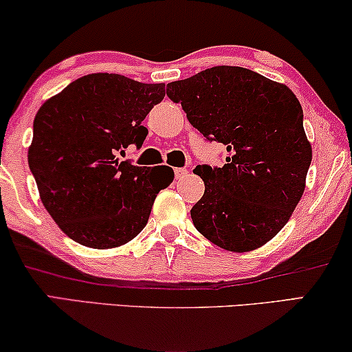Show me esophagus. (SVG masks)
<instances>
[{
    "label": "esophagus",
    "instance_id": "34e87169",
    "mask_svg": "<svg viewBox=\"0 0 352 352\" xmlns=\"http://www.w3.org/2000/svg\"><path fill=\"white\" fill-rule=\"evenodd\" d=\"M187 173H189V171H187L186 168H176V170H175L176 179H182V177L187 176Z\"/></svg>",
    "mask_w": 352,
    "mask_h": 352
}]
</instances>
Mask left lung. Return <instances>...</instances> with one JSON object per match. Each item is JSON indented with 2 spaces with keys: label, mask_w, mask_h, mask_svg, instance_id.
Masks as SVG:
<instances>
[{
  "label": "left lung",
  "mask_w": 352,
  "mask_h": 352,
  "mask_svg": "<svg viewBox=\"0 0 352 352\" xmlns=\"http://www.w3.org/2000/svg\"><path fill=\"white\" fill-rule=\"evenodd\" d=\"M166 94L192 126L229 153L223 168L194 170L205 182L190 210L195 229L230 252H250L276 237L305 192L312 160L296 96L230 65L168 83Z\"/></svg>",
  "instance_id": "1"
}]
</instances>
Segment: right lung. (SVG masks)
<instances>
[{
  "instance_id": "add662e5",
  "label": "right lung",
  "mask_w": 352,
  "mask_h": 352,
  "mask_svg": "<svg viewBox=\"0 0 352 352\" xmlns=\"http://www.w3.org/2000/svg\"><path fill=\"white\" fill-rule=\"evenodd\" d=\"M163 98V83L91 74L38 110L28 166L47 213L76 243L99 250L128 243L175 179L170 166H136L117 157L142 146V120Z\"/></svg>"
}]
</instances>
